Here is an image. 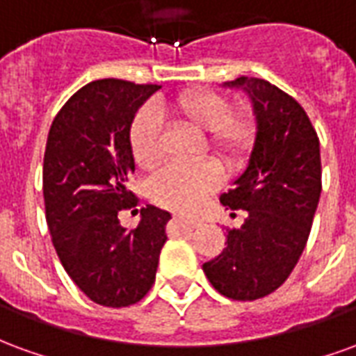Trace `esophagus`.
<instances>
[{"mask_svg": "<svg viewBox=\"0 0 356 356\" xmlns=\"http://www.w3.org/2000/svg\"><path fill=\"white\" fill-rule=\"evenodd\" d=\"M173 221L179 225H183V227H186V229H196V227H200L198 221H194V219H185V217H179V216L173 217Z\"/></svg>", "mask_w": 356, "mask_h": 356, "instance_id": "obj_1", "label": "esophagus"}]
</instances>
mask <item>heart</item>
I'll return each instance as SVG.
<instances>
[{"label": "heart", "mask_w": 356, "mask_h": 356, "mask_svg": "<svg viewBox=\"0 0 356 356\" xmlns=\"http://www.w3.org/2000/svg\"><path fill=\"white\" fill-rule=\"evenodd\" d=\"M156 110L191 125L196 131L209 133L206 147L229 170L246 160L255 139V120L248 112L231 114V102L206 89L179 95L175 101L160 102ZM133 160L140 168H152L160 160V122L152 112H140L129 129ZM221 183L216 163L168 165L150 179L148 194L152 202L171 211L191 213Z\"/></svg>", "instance_id": "1"}]
</instances>
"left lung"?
<instances>
[{
    "label": "left lung",
    "instance_id": "8db88e82",
    "mask_svg": "<svg viewBox=\"0 0 356 356\" xmlns=\"http://www.w3.org/2000/svg\"><path fill=\"white\" fill-rule=\"evenodd\" d=\"M223 88L244 91L255 118L246 168L219 198L246 219L202 268L219 293L254 301L282 286L305 248L322 191L321 145L305 110L282 89L246 76Z\"/></svg>",
    "mask_w": 356,
    "mask_h": 356
}]
</instances>
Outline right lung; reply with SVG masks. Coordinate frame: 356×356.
<instances>
[{"instance_id":"obj_1","label":"right lung","mask_w":356,"mask_h":356,"mask_svg":"<svg viewBox=\"0 0 356 356\" xmlns=\"http://www.w3.org/2000/svg\"><path fill=\"white\" fill-rule=\"evenodd\" d=\"M158 86L91 81L53 120L43 156V200L53 246L63 267L91 301L127 307L152 288L171 216L147 206L137 229L118 213L135 208L127 191L135 173L129 129Z\"/></svg>"}]
</instances>
